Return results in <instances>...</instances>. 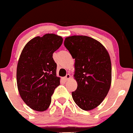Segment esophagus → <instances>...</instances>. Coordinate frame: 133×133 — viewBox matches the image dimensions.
<instances>
[{
	"instance_id": "obj_1",
	"label": "esophagus",
	"mask_w": 133,
	"mask_h": 133,
	"mask_svg": "<svg viewBox=\"0 0 133 133\" xmlns=\"http://www.w3.org/2000/svg\"><path fill=\"white\" fill-rule=\"evenodd\" d=\"M70 78V75H69V74H66V77L64 78V79L65 80V81H68V80H69Z\"/></svg>"
}]
</instances>
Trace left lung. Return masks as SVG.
Wrapping results in <instances>:
<instances>
[{
	"instance_id": "obj_1",
	"label": "left lung",
	"mask_w": 133,
	"mask_h": 133,
	"mask_svg": "<svg viewBox=\"0 0 133 133\" xmlns=\"http://www.w3.org/2000/svg\"><path fill=\"white\" fill-rule=\"evenodd\" d=\"M64 44L75 59L77 89L72 92L74 101L83 110L95 109L106 97L111 84L109 52L100 42L87 36H69Z\"/></svg>"
}]
</instances>
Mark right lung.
Returning a JSON list of instances; mask_svg holds the SVG:
<instances>
[{
  "label": "right lung",
  "mask_w": 133,
  "mask_h": 133,
  "mask_svg": "<svg viewBox=\"0 0 133 133\" xmlns=\"http://www.w3.org/2000/svg\"><path fill=\"white\" fill-rule=\"evenodd\" d=\"M63 41L55 34H46L30 40L21 52L16 69L17 87L23 101L32 110H46L60 84L52 54Z\"/></svg>",
  "instance_id": "obj_1"
}]
</instances>
